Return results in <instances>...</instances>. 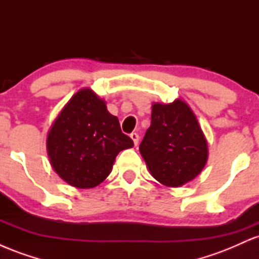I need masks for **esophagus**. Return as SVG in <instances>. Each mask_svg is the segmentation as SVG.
Listing matches in <instances>:
<instances>
[{"mask_svg": "<svg viewBox=\"0 0 259 259\" xmlns=\"http://www.w3.org/2000/svg\"><path fill=\"white\" fill-rule=\"evenodd\" d=\"M130 138H132V140L134 141V145H138L139 144V140H140V136H139V134L138 133H132L130 134Z\"/></svg>", "mask_w": 259, "mask_h": 259, "instance_id": "34e87169", "label": "esophagus"}]
</instances>
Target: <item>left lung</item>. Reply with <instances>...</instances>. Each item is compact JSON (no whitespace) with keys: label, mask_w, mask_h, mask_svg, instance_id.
I'll return each instance as SVG.
<instances>
[{"label":"left lung","mask_w":259,"mask_h":259,"mask_svg":"<svg viewBox=\"0 0 259 259\" xmlns=\"http://www.w3.org/2000/svg\"><path fill=\"white\" fill-rule=\"evenodd\" d=\"M150 173L165 186L197 177L207 162V141L190 107L181 100L154 103L151 125L139 147Z\"/></svg>","instance_id":"1"}]
</instances>
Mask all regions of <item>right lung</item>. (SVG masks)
I'll return each instance as SVG.
<instances>
[{
    "label": "right lung",
    "mask_w": 259,
    "mask_h": 259,
    "mask_svg": "<svg viewBox=\"0 0 259 259\" xmlns=\"http://www.w3.org/2000/svg\"><path fill=\"white\" fill-rule=\"evenodd\" d=\"M134 146L119 120L90 89L80 90L65 105L47 136L53 169L69 185L97 186L108 177L120 151Z\"/></svg>",
    "instance_id": "add662e5"
}]
</instances>
